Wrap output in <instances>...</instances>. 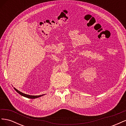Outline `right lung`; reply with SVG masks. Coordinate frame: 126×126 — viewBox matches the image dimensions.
Returning <instances> with one entry per match:
<instances>
[{
  "mask_svg": "<svg viewBox=\"0 0 126 126\" xmlns=\"http://www.w3.org/2000/svg\"><path fill=\"white\" fill-rule=\"evenodd\" d=\"M14 89L16 90L19 94H20V95H21V96H24V97H25L26 98H30V99L37 98H39V97H40L41 96H44V94H42V95H39V96H32V95H29V94H27L22 93L20 92V91L18 90L17 89L15 88H14Z\"/></svg>",
  "mask_w": 126,
  "mask_h": 126,
  "instance_id": "obj_1",
  "label": "right lung"
}]
</instances>
